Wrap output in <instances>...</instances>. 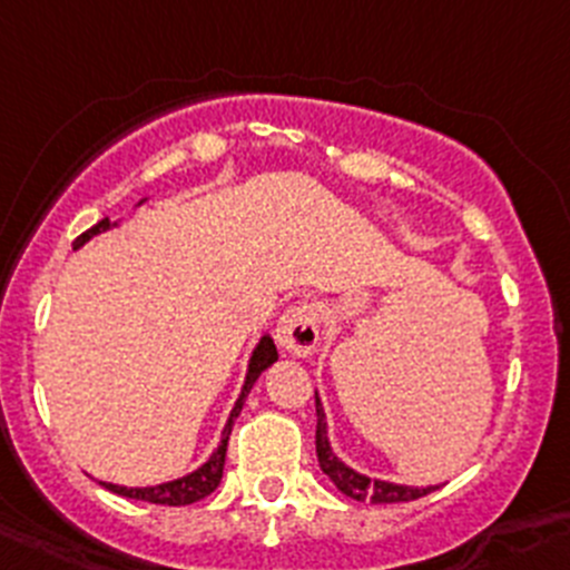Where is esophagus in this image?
Listing matches in <instances>:
<instances>
[{
	"mask_svg": "<svg viewBox=\"0 0 570 570\" xmlns=\"http://www.w3.org/2000/svg\"><path fill=\"white\" fill-rule=\"evenodd\" d=\"M278 345L292 354V357H309L312 351L321 343V309L315 303H297L284 317L278 321L275 328Z\"/></svg>",
	"mask_w": 570,
	"mask_h": 570,
	"instance_id": "34e87169",
	"label": "esophagus"
}]
</instances>
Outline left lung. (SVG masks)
<instances>
[{
    "label": "left lung",
    "mask_w": 570,
    "mask_h": 570,
    "mask_svg": "<svg viewBox=\"0 0 570 570\" xmlns=\"http://www.w3.org/2000/svg\"><path fill=\"white\" fill-rule=\"evenodd\" d=\"M315 407H317V461H321V470L332 478L334 487L343 494H348L351 501H371V503H405L416 501V498H424V494L435 492L439 487H407V483H391L380 481V478H368L363 472L351 470L348 464L334 455L332 444H328V424L326 413H323L321 396L315 393Z\"/></svg>",
    "instance_id": "obj_1"
}]
</instances>
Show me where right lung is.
I'll list each match as a JSON object with an SVG mask.
<instances>
[{
	"label": "right lung",
	"instance_id": "right-lung-1",
	"mask_svg": "<svg viewBox=\"0 0 570 570\" xmlns=\"http://www.w3.org/2000/svg\"><path fill=\"white\" fill-rule=\"evenodd\" d=\"M146 199H140L137 205H142ZM117 225V222H115ZM111 225L109 219L98 222L95 227H89L87 233H81L76 242V249L83 247V244L89 242L92 236H98V233L109 230ZM278 360V351H275V343L269 334H264V337L258 340V345L253 348V357H249V365H247V376H244V385H242V393H238L236 405H233L230 416H227V424L225 430H222V441L219 446L213 450L210 459L205 461V464L199 466V470L188 472V475L177 478V481H165V483H157V487H117V483H106L100 481V487H106L109 492L115 494H124V498H131V501H148V503H159V507H188V503H196L202 501V498H207V494L213 492V489L219 487L222 481V472H225V455H227V439H230V430H233V422L238 419V413H242L244 407V399H247V393L253 391L255 380H258L264 371L269 368V365Z\"/></svg>",
	"mask_w": 570,
	"mask_h": 570
}]
</instances>
